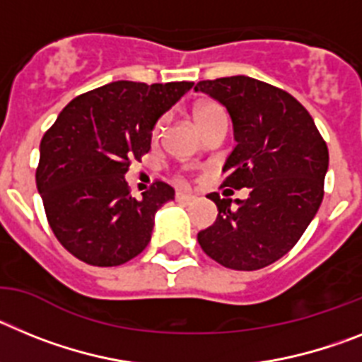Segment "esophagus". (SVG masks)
<instances>
[{"label": "esophagus", "instance_id": "1", "mask_svg": "<svg viewBox=\"0 0 362 362\" xmlns=\"http://www.w3.org/2000/svg\"><path fill=\"white\" fill-rule=\"evenodd\" d=\"M177 200H180V202H189V200H193V194L189 191H178Z\"/></svg>", "mask_w": 362, "mask_h": 362}]
</instances>
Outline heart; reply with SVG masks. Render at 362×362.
I'll list each match as a JSON object with an SVG mask.
<instances>
[{"label":"heart","mask_w":362,"mask_h":362,"mask_svg":"<svg viewBox=\"0 0 362 362\" xmlns=\"http://www.w3.org/2000/svg\"><path fill=\"white\" fill-rule=\"evenodd\" d=\"M191 115H193L194 127L199 129V131H202L204 127H207V125L213 124V122L222 120V118H226L224 109H222V107H220L218 103L207 102V100H204V102L197 103V105L193 107V111H191ZM163 125H165V118H160V120L156 122L155 129H153V136L158 138L160 134H162Z\"/></svg>","instance_id":"obj_1"}]
</instances>
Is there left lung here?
Masks as SVG:
<instances>
[{"instance_id": "obj_1", "label": "left lung", "mask_w": 362, "mask_h": 362, "mask_svg": "<svg viewBox=\"0 0 362 362\" xmlns=\"http://www.w3.org/2000/svg\"><path fill=\"white\" fill-rule=\"evenodd\" d=\"M197 93L228 109L237 146L222 185L246 200L209 193L218 215L199 233L207 257L238 272L266 268L303 237L325 197L328 147L310 112L286 90L250 76L204 80Z\"/></svg>"}]
</instances>
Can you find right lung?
<instances>
[{"label": "right lung", "mask_w": 362, "mask_h": 362, "mask_svg": "<svg viewBox=\"0 0 362 362\" xmlns=\"http://www.w3.org/2000/svg\"><path fill=\"white\" fill-rule=\"evenodd\" d=\"M193 81H112L72 100L40 144L36 185L59 244L90 266H120L149 244L175 189L156 182L129 194L131 160L149 153L156 122Z\"/></svg>", "instance_id": "right-lung-1"}]
</instances>
